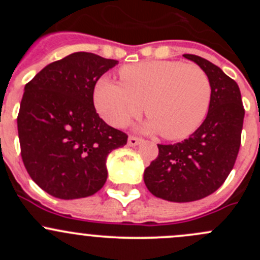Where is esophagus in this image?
I'll list each match as a JSON object with an SVG mask.
<instances>
[{
	"label": "esophagus",
	"mask_w": 260,
	"mask_h": 260,
	"mask_svg": "<svg viewBox=\"0 0 260 260\" xmlns=\"http://www.w3.org/2000/svg\"><path fill=\"white\" fill-rule=\"evenodd\" d=\"M141 142H142V138H140V137L129 136V138H128V145L129 146H137V145H140Z\"/></svg>",
	"instance_id": "1"
}]
</instances>
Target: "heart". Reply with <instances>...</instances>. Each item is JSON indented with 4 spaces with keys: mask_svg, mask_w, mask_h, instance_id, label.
Listing matches in <instances>:
<instances>
[{
    "mask_svg": "<svg viewBox=\"0 0 260 260\" xmlns=\"http://www.w3.org/2000/svg\"><path fill=\"white\" fill-rule=\"evenodd\" d=\"M122 84L102 78L94 89L98 113L114 127H124L145 107L146 132L181 140L198 129L208 114L211 81L196 64L146 60L119 70Z\"/></svg>",
    "mask_w": 260,
    "mask_h": 260,
    "instance_id": "obj_1",
    "label": "heart"
}]
</instances>
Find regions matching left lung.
I'll return each mask as SVG.
<instances>
[{"mask_svg": "<svg viewBox=\"0 0 260 260\" xmlns=\"http://www.w3.org/2000/svg\"><path fill=\"white\" fill-rule=\"evenodd\" d=\"M183 56L205 70L212 93L203 124L182 142L157 145L158 156L145 170L149 192L172 203L200 200L224 183L237 161L245 114L235 80L204 57Z\"/></svg>", "mask_w": 260, "mask_h": 260, "instance_id": "obj_1", "label": "left lung"}]
</instances>
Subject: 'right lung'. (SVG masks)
Masks as SVG:
<instances>
[{
	"mask_svg": "<svg viewBox=\"0 0 260 260\" xmlns=\"http://www.w3.org/2000/svg\"><path fill=\"white\" fill-rule=\"evenodd\" d=\"M118 64L91 52L51 62L25 85L17 129L30 177L55 198L94 195L106 183L108 154L127 143L94 108V86Z\"/></svg>",
	"mask_w": 260,
	"mask_h": 260,
	"instance_id": "obj_1",
	"label": "right lung"
}]
</instances>
